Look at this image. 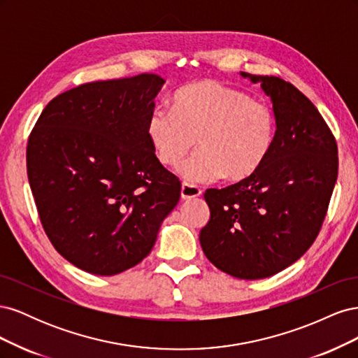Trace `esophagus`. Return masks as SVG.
Masks as SVG:
<instances>
[{
  "label": "esophagus",
  "instance_id": "34e87169",
  "mask_svg": "<svg viewBox=\"0 0 358 358\" xmlns=\"http://www.w3.org/2000/svg\"><path fill=\"white\" fill-rule=\"evenodd\" d=\"M199 196H201V189H200L199 187L191 185V183H187V182L182 183V187H180V197H182L183 200H192V199H196V197H199Z\"/></svg>",
  "mask_w": 358,
  "mask_h": 358
}]
</instances>
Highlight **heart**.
<instances>
[{
  "label": "heart",
  "instance_id": "heart-1",
  "mask_svg": "<svg viewBox=\"0 0 358 358\" xmlns=\"http://www.w3.org/2000/svg\"><path fill=\"white\" fill-rule=\"evenodd\" d=\"M146 136L161 164L175 167L196 143L199 149L178 169L188 182L224 175L243 180L264 164L276 140V116L268 104L218 82L201 80L179 90L171 110L155 109Z\"/></svg>",
  "mask_w": 358,
  "mask_h": 358
}]
</instances>
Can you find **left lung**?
I'll use <instances>...</instances> for the list:
<instances>
[{
    "instance_id": "1",
    "label": "left lung",
    "mask_w": 358,
    "mask_h": 358,
    "mask_svg": "<svg viewBox=\"0 0 358 358\" xmlns=\"http://www.w3.org/2000/svg\"><path fill=\"white\" fill-rule=\"evenodd\" d=\"M273 104L276 140L252 176L208 189L210 220L200 231L209 262L239 279L287 268L317 239L338 179V146L326 121L296 86L241 73Z\"/></svg>"
}]
</instances>
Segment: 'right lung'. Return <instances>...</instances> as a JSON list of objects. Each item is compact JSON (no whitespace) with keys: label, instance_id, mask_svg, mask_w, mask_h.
<instances>
[{"label":"right lung","instance_id":"obj_1","mask_svg":"<svg viewBox=\"0 0 358 358\" xmlns=\"http://www.w3.org/2000/svg\"><path fill=\"white\" fill-rule=\"evenodd\" d=\"M166 80L143 73L85 83L41 112L27 148L29 187L49 241L85 272L112 276L149 255L180 197L146 121Z\"/></svg>","mask_w":358,"mask_h":358}]
</instances>
